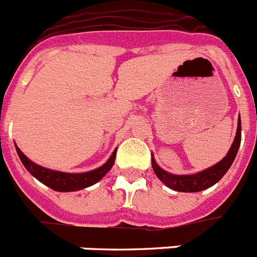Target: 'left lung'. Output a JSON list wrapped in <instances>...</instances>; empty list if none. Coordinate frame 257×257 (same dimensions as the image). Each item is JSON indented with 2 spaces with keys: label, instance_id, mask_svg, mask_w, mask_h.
<instances>
[{
  "label": "left lung",
  "instance_id": "1",
  "mask_svg": "<svg viewBox=\"0 0 257 257\" xmlns=\"http://www.w3.org/2000/svg\"><path fill=\"white\" fill-rule=\"evenodd\" d=\"M240 138H242V124H240V115L238 119V128H236V135L234 139L233 144L230 147L229 152L226 156L217 162L216 165L210 166L205 169L203 172H199L196 174H188V175H177L172 173L165 172L164 169L157 165L156 160L152 157V168L156 175L159 177L160 181L169 188H172L174 191L179 192H199L203 190L212 187L216 185L217 182L222 178L223 175L230 169L231 164L234 162L236 153H238L239 146H240Z\"/></svg>",
  "mask_w": 257,
  "mask_h": 257
}]
</instances>
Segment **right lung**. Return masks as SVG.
Masks as SVG:
<instances>
[{
	"instance_id": "right-lung-1",
	"label": "right lung",
	"mask_w": 257,
	"mask_h": 257,
	"mask_svg": "<svg viewBox=\"0 0 257 257\" xmlns=\"http://www.w3.org/2000/svg\"><path fill=\"white\" fill-rule=\"evenodd\" d=\"M15 150H17V153H18L19 159H21L24 168L27 169L28 172L34 175L37 181H40L41 183H44L45 186L58 192L78 191V190H83V188L89 187V186L97 183L111 169L114 161H115V153H117V150H115L111 153V156L104 165L95 169V170H92V172L63 173L37 165V164L31 161L27 156L23 155V152L17 146H15Z\"/></svg>"
}]
</instances>
